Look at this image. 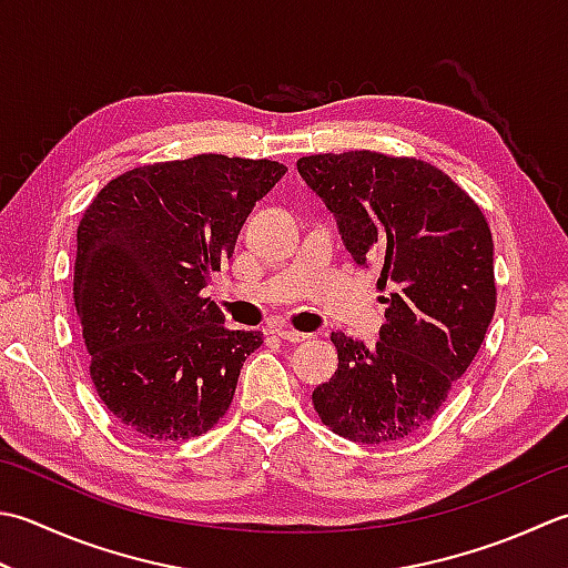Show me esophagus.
Masks as SVG:
<instances>
[{"mask_svg":"<svg viewBox=\"0 0 568 568\" xmlns=\"http://www.w3.org/2000/svg\"><path fill=\"white\" fill-rule=\"evenodd\" d=\"M275 335L281 337V339H285V342H305L310 335H305V332H297V329H291V327H285V325H277L275 327Z\"/></svg>","mask_w":568,"mask_h":568,"instance_id":"esophagus-1","label":"esophagus"}]
</instances>
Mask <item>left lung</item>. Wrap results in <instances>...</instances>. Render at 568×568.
<instances>
[{"label":"left lung","instance_id":"1","mask_svg":"<svg viewBox=\"0 0 568 568\" xmlns=\"http://www.w3.org/2000/svg\"><path fill=\"white\" fill-rule=\"evenodd\" d=\"M359 265L388 291L376 347L332 332L337 372L313 392L322 424L366 446L402 440L438 414L490 327L493 233L468 192L416 158L352 150L297 160Z\"/></svg>","mask_w":568,"mask_h":568}]
</instances>
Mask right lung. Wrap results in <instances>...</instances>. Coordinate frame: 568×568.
Here are the masks:
<instances>
[{
    "label": "right lung",
    "instance_id": "1",
    "mask_svg": "<svg viewBox=\"0 0 568 568\" xmlns=\"http://www.w3.org/2000/svg\"><path fill=\"white\" fill-rule=\"evenodd\" d=\"M287 166L196 154L110 180L78 224L73 300L100 402L150 440H189L231 406L261 332L229 329L204 287Z\"/></svg>",
    "mask_w": 568,
    "mask_h": 568
}]
</instances>
